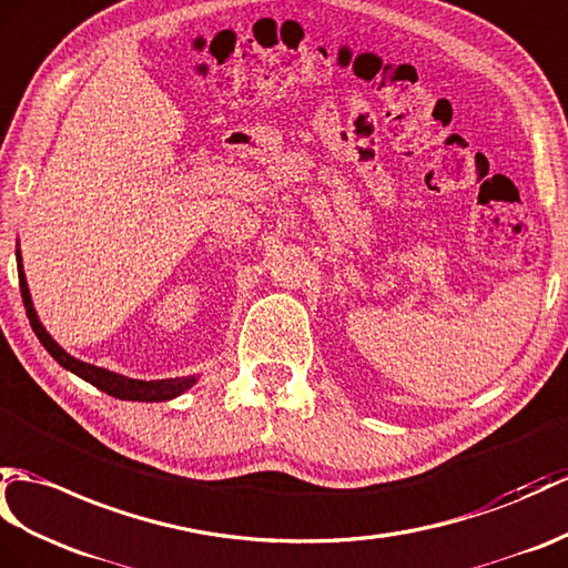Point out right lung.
<instances>
[{
	"label": "right lung",
	"mask_w": 568,
	"mask_h": 568,
	"mask_svg": "<svg viewBox=\"0 0 568 568\" xmlns=\"http://www.w3.org/2000/svg\"><path fill=\"white\" fill-rule=\"evenodd\" d=\"M17 266H19V285H21L23 307H26V314H29V322L33 326V332H36L38 341L43 344V348L64 367V371H70L77 377L87 379L89 385H94L97 389L111 394V397L125 399V402H169V399L179 397V394H183L189 387L195 385V377L133 379V377H125V375L105 371V367H97V365H89L84 361L72 358L68 351L60 348L55 341H52V336L45 332V326L41 324V320H38V314L33 310V302H31V293H29V283H26V275H23L19 252H17Z\"/></svg>",
	"instance_id": "1"
}]
</instances>
